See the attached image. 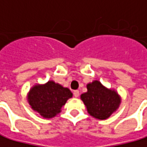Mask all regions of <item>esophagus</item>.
<instances>
[{
	"label": "esophagus",
	"mask_w": 147,
	"mask_h": 147,
	"mask_svg": "<svg viewBox=\"0 0 147 147\" xmlns=\"http://www.w3.org/2000/svg\"><path fill=\"white\" fill-rule=\"evenodd\" d=\"M73 94L76 98H77V97H79V94H80V93H79V91H78V90H74Z\"/></svg>",
	"instance_id": "esophagus-1"
}]
</instances>
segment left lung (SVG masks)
Wrapping results in <instances>:
<instances>
[{
  "label": "left lung",
  "instance_id": "obj_1",
  "mask_svg": "<svg viewBox=\"0 0 147 147\" xmlns=\"http://www.w3.org/2000/svg\"><path fill=\"white\" fill-rule=\"evenodd\" d=\"M86 87L87 91L80 94V99L93 118L105 120L118 110L122 98L116 90L107 88L97 80L89 82Z\"/></svg>",
  "mask_w": 147,
  "mask_h": 147
}]
</instances>
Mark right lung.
<instances>
[{
	"instance_id": "right-lung-1",
	"label": "right lung",
	"mask_w": 147,
	"mask_h": 147,
	"mask_svg": "<svg viewBox=\"0 0 147 147\" xmlns=\"http://www.w3.org/2000/svg\"><path fill=\"white\" fill-rule=\"evenodd\" d=\"M72 95L68 88L51 80L32 86L27 94V101L34 111L43 118L50 119L61 113V108Z\"/></svg>"
}]
</instances>
